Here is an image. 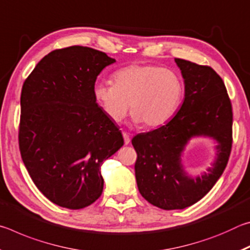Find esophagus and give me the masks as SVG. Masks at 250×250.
<instances>
[{
	"mask_svg": "<svg viewBox=\"0 0 250 250\" xmlns=\"http://www.w3.org/2000/svg\"><path fill=\"white\" fill-rule=\"evenodd\" d=\"M122 135H124L125 145H129V143H130V135L126 132H124V133H122Z\"/></svg>",
	"mask_w": 250,
	"mask_h": 250,
	"instance_id": "1",
	"label": "esophagus"
}]
</instances>
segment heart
I'll return each instance as SVG.
<instances>
[{
    "label": "heart",
    "instance_id": "obj_1",
    "mask_svg": "<svg viewBox=\"0 0 250 250\" xmlns=\"http://www.w3.org/2000/svg\"><path fill=\"white\" fill-rule=\"evenodd\" d=\"M184 90L183 79L174 70L133 64L117 70L113 83H96L92 96L111 121H121L130 107L134 124L156 128L175 115Z\"/></svg>",
    "mask_w": 250,
    "mask_h": 250
}]
</instances>
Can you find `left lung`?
<instances>
[{"label":"left lung","mask_w":250,"mask_h":250,"mask_svg":"<svg viewBox=\"0 0 250 250\" xmlns=\"http://www.w3.org/2000/svg\"><path fill=\"white\" fill-rule=\"evenodd\" d=\"M184 79V101L176 115L160 128L132 139L137 151L139 192L159 208L183 209L208 193L227 166L232 143V111L225 83L209 66L175 58ZM194 136L218 143L217 158L202 176H188L181 155Z\"/></svg>","instance_id":"left-lung-1"}]
</instances>
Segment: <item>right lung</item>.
Wrapping results in <instances>:
<instances>
[{
    "instance_id": "obj_1",
    "label": "right lung",
    "mask_w": 250,
    "mask_h": 250,
    "mask_svg": "<svg viewBox=\"0 0 250 250\" xmlns=\"http://www.w3.org/2000/svg\"><path fill=\"white\" fill-rule=\"evenodd\" d=\"M116 59L83 46L50 52L24 82L19 145L37 188L58 206L80 209L104 189L100 167L124 146L92 87Z\"/></svg>"
}]
</instances>
